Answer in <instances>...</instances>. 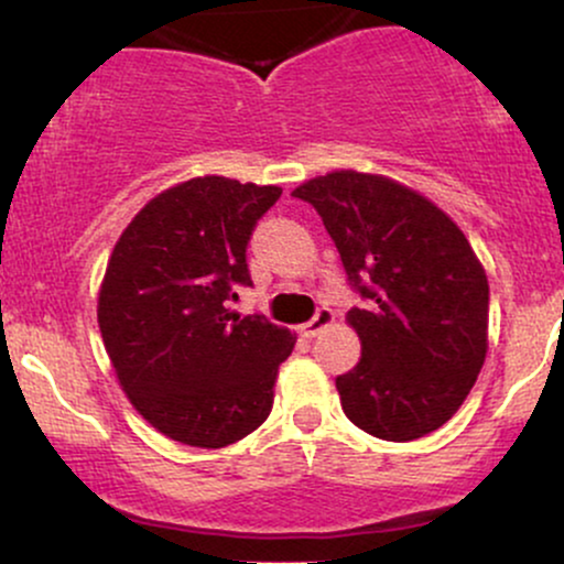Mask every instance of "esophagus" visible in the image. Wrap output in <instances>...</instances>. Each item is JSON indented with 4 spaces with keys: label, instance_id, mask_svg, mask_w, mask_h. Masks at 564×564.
I'll list each match as a JSON object with an SVG mask.
<instances>
[{
    "label": "esophagus",
    "instance_id": "esophagus-1",
    "mask_svg": "<svg viewBox=\"0 0 564 564\" xmlns=\"http://www.w3.org/2000/svg\"><path fill=\"white\" fill-rule=\"evenodd\" d=\"M334 323V313L328 307H318V313L313 315V321H307L302 326V334L307 336V339H313V336H318L323 328H328Z\"/></svg>",
    "mask_w": 564,
    "mask_h": 564
}]
</instances>
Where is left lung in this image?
<instances>
[{"instance_id":"obj_1","label":"left lung","mask_w":564,"mask_h":564,"mask_svg":"<svg viewBox=\"0 0 564 564\" xmlns=\"http://www.w3.org/2000/svg\"><path fill=\"white\" fill-rule=\"evenodd\" d=\"M291 196L318 212L366 302L347 313L360 360L336 377L347 419L392 443L440 430L488 352V278L464 232L381 174L332 172Z\"/></svg>"}]
</instances>
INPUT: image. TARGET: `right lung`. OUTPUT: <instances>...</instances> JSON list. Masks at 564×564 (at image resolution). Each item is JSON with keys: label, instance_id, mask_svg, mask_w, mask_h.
Returning <instances> with one entry per match:
<instances>
[{"label": "right lung", "instance_id": "1", "mask_svg": "<svg viewBox=\"0 0 564 564\" xmlns=\"http://www.w3.org/2000/svg\"><path fill=\"white\" fill-rule=\"evenodd\" d=\"M275 185L196 177L159 193L113 246L97 323L121 390L161 435L225 448L273 408L289 328L228 307L251 286L246 246Z\"/></svg>", "mask_w": 564, "mask_h": 564}]
</instances>
